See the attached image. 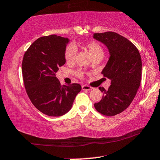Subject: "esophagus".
<instances>
[{
	"instance_id": "esophagus-1",
	"label": "esophagus",
	"mask_w": 160,
	"mask_h": 160,
	"mask_svg": "<svg viewBox=\"0 0 160 160\" xmlns=\"http://www.w3.org/2000/svg\"><path fill=\"white\" fill-rule=\"evenodd\" d=\"M82 89L85 90V91H90V90L92 89V87L88 86H82Z\"/></svg>"
}]
</instances>
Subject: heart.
<instances>
[{"label":"heart","instance_id":"b5f03b06","mask_svg":"<svg viewBox=\"0 0 160 160\" xmlns=\"http://www.w3.org/2000/svg\"><path fill=\"white\" fill-rule=\"evenodd\" d=\"M86 48H87L88 52H89L92 57L98 54H103V49L96 42H88L86 45ZM77 51H78L77 48L73 44H69V45L66 46L65 50V59L67 62H72L74 61L75 56L77 54ZM78 75H82V73L79 72Z\"/></svg>","mask_w":160,"mask_h":160}]
</instances>
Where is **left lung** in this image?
Returning <instances> with one entry per match:
<instances>
[{"label":"left lung","mask_w":160,"mask_h":160,"mask_svg":"<svg viewBox=\"0 0 160 160\" xmlns=\"http://www.w3.org/2000/svg\"><path fill=\"white\" fill-rule=\"evenodd\" d=\"M93 38L108 49V62L101 73L111 80L108 90L103 92L101 101L94 104L101 114L113 116L125 110L137 93L142 79V59L131 42L114 32L94 33Z\"/></svg>","instance_id":"1"}]
</instances>
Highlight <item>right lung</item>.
Returning <instances> with one entry per match:
<instances>
[{"label": "right lung", "mask_w": 160, "mask_h": 160, "mask_svg": "<svg viewBox=\"0 0 160 160\" xmlns=\"http://www.w3.org/2000/svg\"><path fill=\"white\" fill-rule=\"evenodd\" d=\"M70 40L51 35L38 38L25 52L23 80L27 94L35 107L48 116H61L72 109L81 86H61L56 74L65 63V50Z\"/></svg>", "instance_id": "add662e5"}]
</instances>
